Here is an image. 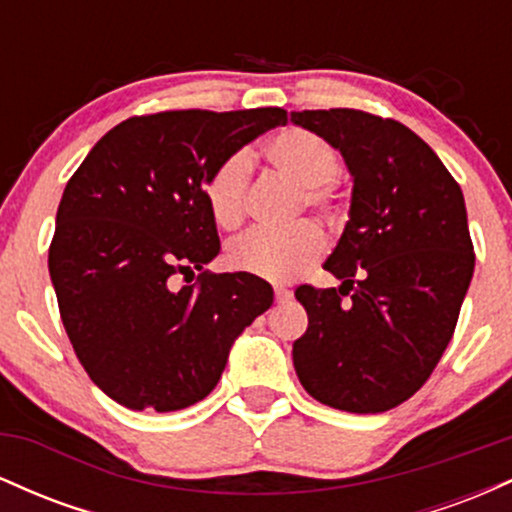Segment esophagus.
<instances>
[{
  "mask_svg": "<svg viewBox=\"0 0 512 512\" xmlns=\"http://www.w3.org/2000/svg\"><path fill=\"white\" fill-rule=\"evenodd\" d=\"M274 296H276V303H286V301H291L293 293L289 289H276Z\"/></svg>",
  "mask_w": 512,
  "mask_h": 512,
  "instance_id": "esophagus-1",
  "label": "esophagus"
}]
</instances>
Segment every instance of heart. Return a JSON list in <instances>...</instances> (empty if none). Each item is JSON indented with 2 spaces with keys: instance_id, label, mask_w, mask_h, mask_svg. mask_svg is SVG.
<instances>
[{
  "instance_id": "1",
  "label": "heart",
  "mask_w": 512,
  "mask_h": 512,
  "mask_svg": "<svg viewBox=\"0 0 512 512\" xmlns=\"http://www.w3.org/2000/svg\"><path fill=\"white\" fill-rule=\"evenodd\" d=\"M272 166L293 185L303 187V204L325 216L339 214L342 197L332 180L339 170L337 151L308 129H281L264 146ZM250 182V161L245 154H233L209 173L204 185L209 211L226 231L238 228L245 219V195ZM327 243L315 223H298L289 231H252L228 248V264L240 272L260 276L264 281L286 284L308 272L320 260Z\"/></svg>"
}]
</instances>
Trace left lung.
Returning <instances> with one entry per match:
<instances>
[{"label": "left lung", "mask_w": 512, "mask_h": 512, "mask_svg": "<svg viewBox=\"0 0 512 512\" xmlns=\"http://www.w3.org/2000/svg\"><path fill=\"white\" fill-rule=\"evenodd\" d=\"M342 154L351 207L322 267L339 289L298 286L308 330L293 366L310 397L380 414L426 383L455 332L474 274L460 185L424 139L363 110L291 113Z\"/></svg>", "instance_id": "8db88e82"}]
</instances>
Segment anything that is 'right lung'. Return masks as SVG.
Returning <instances> with one entry per match:
<instances>
[{
  "label": "right lung",
  "instance_id": "obj_1",
  "mask_svg": "<svg viewBox=\"0 0 512 512\" xmlns=\"http://www.w3.org/2000/svg\"><path fill=\"white\" fill-rule=\"evenodd\" d=\"M279 125L281 108L129 117L64 187L50 279L81 366L122 407L178 411L207 397L233 342L274 303L260 276L204 272L221 250L204 185ZM195 271V285L172 289Z\"/></svg>",
  "mask_w": 512,
  "mask_h": 512
}]
</instances>
